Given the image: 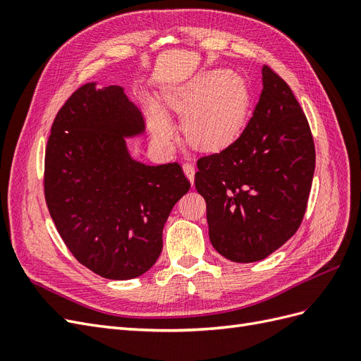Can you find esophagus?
I'll list each match as a JSON object with an SVG mask.
<instances>
[{
  "label": "esophagus",
  "mask_w": 361,
  "mask_h": 361,
  "mask_svg": "<svg viewBox=\"0 0 361 361\" xmlns=\"http://www.w3.org/2000/svg\"><path fill=\"white\" fill-rule=\"evenodd\" d=\"M182 169H183V173L187 174V178L191 180V183H194V174H195L194 164L192 162H183Z\"/></svg>",
  "instance_id": "obj_1"
}]
</instances>
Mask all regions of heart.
I'll use <instances>...</instances> for the list:
<instances>
[{"mask_svg": "<svg viewBox=\"0 0 361 361\" xmlns=\"http://www.w3.org/2000/svg\"><path fill=\"white\" fill-rule=\"evenodd\" d=\"M248 104L245 84L221 71L202 75L166 97L167 108L185 116L183 133L187 138L207 150L232 143L245 122ZM150 128L159 143L173 140V126L164 114L158 111L152 114Z\"/></svg>", "mask_w": 361, "mask_h": 361, "instance_id": "obj_1", "label": "heart"}]
</instances>
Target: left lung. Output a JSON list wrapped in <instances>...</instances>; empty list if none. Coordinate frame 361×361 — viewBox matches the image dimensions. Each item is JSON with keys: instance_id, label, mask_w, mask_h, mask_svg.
Here are the masks:
<instances>
[{"instance_id": "1", "label": "left lung", "mask_w": 361, "mask_h": 361, "mask_svg": "<svg viewBox=\"0 0 361 361\" xmlns=\"http://www.w3.org/2000/svg\"><path fill=\"white\" fill-rule=\"evenodd\" d=\"M243 134L199 158L194 183L206 200L209 239L226 259H265L301 226L314 171L313 135L297 97L269 66Z\"/></svg>"}]
</instances>
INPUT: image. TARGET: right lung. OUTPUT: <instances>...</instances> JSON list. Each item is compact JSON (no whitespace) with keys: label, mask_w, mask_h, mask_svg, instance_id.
Returning <instances> with one entry per match:
<instances>
[{"label":"right lung","mask_w":361,"mask_h":361,"mask_svg":"<svg viewBox=\"0 0 361 361\" xmlns=\"http://www.w3.org/2000/svg\"><path fill=\"white\" fill-rule=\"evenodd\" d=\"M143 129L122 87L85 84L59 110L47 145L43 191L54 224L81 265L110 280L154 267L164 224L191 187L178 162L154 167L129 157L125 137Z\"/></svg>","instance_id":"1"}]
</instances>
